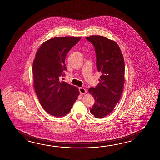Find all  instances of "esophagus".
I'll return each instance as SVG.
<instances>
[{"mask_svg": "<svg viewBox=\"0 0 160 160\" xmlns=\"http://www.w3.org/2000/svg\"><path fill=\"white\" fill-rule=\"evenodd\" d=\"M79 92H80V94H81V95H83V94H85L86 93V89L85 88H79Z\"/></svg>", "mask_w": 160, "mask_h": 160, "instance_id": "1", "label": "esophagus"}]
</instances>
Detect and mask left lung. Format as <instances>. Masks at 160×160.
Listing matches in <instances>:
<instances>
[{
	"label": "left lung",
	"instance_id": "obj_1",
	"mask_svg": "<svg viewBox=\"0 0 160 160\" xmlns=\"http://www.w3.org/2000/svg\"><path fill=\"white\" fill-rule=\"evenodd\" d=\"M95 48L97 68L102 72L95 88L88 92L95 99L90 112L95 118H103L113 111L122 95L125 82V62L115 41L100 35L86 37Z\"/></svg>",
	"mask_w": 160,
	"mask_h": 160
}]
</instances>
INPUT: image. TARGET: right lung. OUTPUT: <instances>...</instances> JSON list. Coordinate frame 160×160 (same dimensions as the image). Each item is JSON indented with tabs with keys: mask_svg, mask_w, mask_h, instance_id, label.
Returning <instances> with one entry per match:
<instances>
[{
	"mask_svg": "<svg viewBox=\"0 0 160 160\" xmlns=\"http://www.w3.org/2000/svg\"><path fill=\"white\" fill-rule=\"evenodd\" d=\"M81 37H62L43 42L35 54L32 72L34 89L43 108L51 116L68 114L79 95L78 88L60 81L66 70L68 52Z\"/></svg>",
	"mask_w": 160,
	"mask_h": 160,
	"instance_id": "right-lung-1",
	"label": "right lung"
}]
</instances>
